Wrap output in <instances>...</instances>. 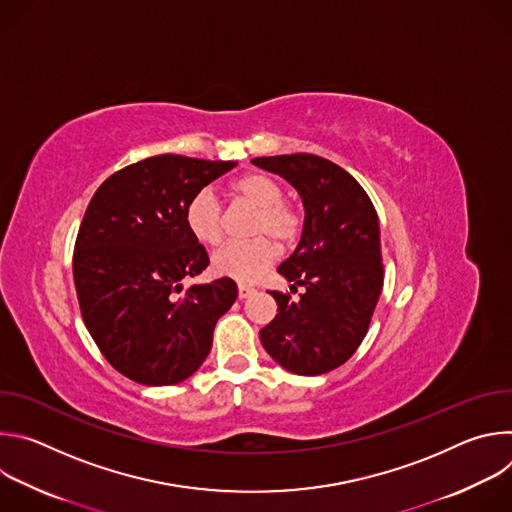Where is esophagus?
<instances>
[{"instance_id": "obj_1", "label": "esophagus", "mask_w": 512, "mask_h": 512, "mask_svg": "<svg viewBox=\"0 0 512 512\" xmlns=\"http://www.w3.org/2000/svg\"><path fill=\"white\" fill-rule=\"evenodd\" d=\"M255 294V287L251 285H239V300H247L249 296Z\"/></svg>"}]
</instances>
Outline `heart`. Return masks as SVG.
I'll return each instance as SVG.
<instances>
[{
	"instance_id": "b5f03b06",
	"label": "heart",
	"mask_w": 512,
	"mask_h": 512,
	"mask_svg": "<svg viewBox=\"0 0 512 512\" xmlns=\"http://www.w3.org/2000/svg\"><path fill=\"white\" fill-rule=\"evenodd\" d=\"M235 198L257 208L251 241L227 243L212 255L210 267L218 277L239 283L255 281L277 259V246L291 247L302 233L300 212L283 200L281 184L263 172L237 178L231 186ZM184 223L194 241L216 247L223 241V210L210 188L198 190L184 208Z\"/></svg>"
}]
</instances>
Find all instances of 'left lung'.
<instances>
[{
	"label": "left lung",
	"instance_id": "obj_1",
	"mask_svg": "<svg viewBox=\"0 0 512 512\" xmlns=\"http://www.w3.org/2000/svg\"><path fill=\"white\" fill-rule=\"evenodd\" d=\"M279 174L304 204L302 239L279 267L300 300L271 291L275 318L261 344L289 373L316 377L338 369L367 336L383 289L377 210L362 186L340 166L312 154L251 160Z\"/></svg>",
	"mask_w": 512,
	"mask_h": 512
}]
</instances>
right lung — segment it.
<instances>
[{
	"mask_svg": "<svg viewBox=\"0 0 512 512\" xmlns=\"http://www.w3.org/2000/svg\"><path fill=\"white\" fill-rule=\"evenodd\" d=\"M235 166L154 156L109 176L89 202L72 259L81 314L105 358L139 385L166 387L194 375L218 318L237 300L229 277L182 285L208 265L184 208Z\"/></svg>",
	"mask_w": 512,
	"mask_h": 512,
	"instance_id": "add662e5",
	"label": "right lung"
}]
</instances>
